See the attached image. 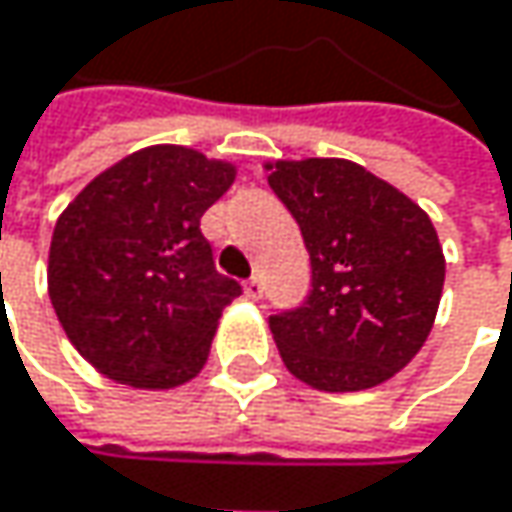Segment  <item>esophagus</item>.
Segmentation results:
<instances>
[{"label": "esophagus", "mask_w": 512, "mask_h": 512, "mask_svg": "<svg viewBox=\"0 0 512 512\" xmlns=\"http://www.w3.org/2000/svg\"><path fill=\"white\" fill-rule=\"evenodd\" d=\"M246 296H249V299H260V296H263V281H260V275H252V278L246 281Z\"/></svg>", "instance_id": "34e87169"}]
</instances>
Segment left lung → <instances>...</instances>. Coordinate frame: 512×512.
Segmentation results:
<instances>
[{"mask_svg": "<svg viewBox=\"0 0 512 512\" xmlns=\"http://www.w3.org/2000/svg\"><path fill=\"white\" fill-rule=\"evenodd\" d=\"M269 186L311 255V293L269 317L287 370L320 391L391 379L424 347L445 284L430 216L350 159H281Z\"/></svg>", "mask_w": 512, "mask_h": 512, "instance_id": "8db88e82", "label": "left lung"}]
</instances>
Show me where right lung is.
Listing matches in <instances>:
<instances>
[{
    "label": "right lung",
    "instance_id": "1",
    "mask_svg": "<svg viewBox=\"0 0 512 512\" xmlns=\"http://www.w3.org/2000/svg\"><path fill=\"white\" fill-rule=\"evenodd\" d=\"M234 177L231 162L154 145L97 174L58 216L52 308L103 376L174 388L204 367L225 305L243 293L201 234V216Z\"/></svg>",
    "mask_w": 512,
    "mask_h": 512
}]
</instances>
